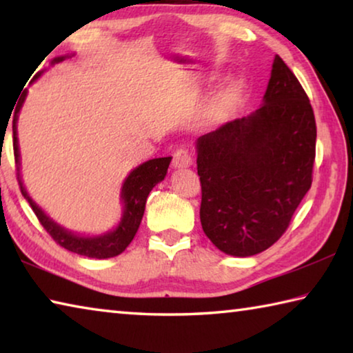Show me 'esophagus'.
Here are the masks:
<instances>
[{
    "label": "esophagus",
    "instance_id": "esophagus-1",
    "mask_svg": "<svg viewBox=\"0 0 353 353\" xmlns=\"http://www.w3.org/2000/svg\"><path fill=\"white\" fill-rule=\"evenodd\" d=\"M191 154L188 149H177V151L174 152V155H172V166L174 168H188V166L191 165Z\"/></svg>",
    "mask_w": 353,
    "mask_h": 353
}]
</instances>
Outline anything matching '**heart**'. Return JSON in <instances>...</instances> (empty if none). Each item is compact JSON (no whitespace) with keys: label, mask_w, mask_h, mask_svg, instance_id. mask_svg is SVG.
I'll list each match as a JSON object with an SVG mask.
<instances>
[{"label":"heart","mask_w":353,"mask_h":353,"mask_svg":"<svg viewBox=\"0 0 353 353\" xmlns=\"http://www.w3.org/2000/svg\"><path fill=\"white\" fill-rule=\"evenodd\" d=\"M238 97H240V85L238 83L227 85L216 98V105L214 107H216L218 115H224V113L229 112L235 105Z\"/></svg>","instance_id":"b5f03b06"}]
</instances>
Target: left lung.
I'll return each mask as SVG.
<instances>
[{
	"label": "left lung",
	"mask_w": 353,
	"mask_h": 353,
	"mask_svg": "<svg viewBox=\"0 0 353 353\" xmlns=\"http://www.w3.org/2000/svg\"><path fill=\"white\" fill-rule=\"evenodd\" d=\"M201 224L224 254L271 248L312 187L316 121L301 82L276 56L260 109L196 141Z\"/></svg>",
	"instance_id": "8db88e82"
}]
</instances>
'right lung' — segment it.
<instances>
[{"mask_svg": "<svg viewBox=\"0 0 353 353\" xmlns=\"http://www.w3.org/2000/svg\"><path fill=\"white\" fill-rule=\"evenodd\" d=\"M65 56L56 57L51 63H59L62 62ZM40 73L35 74L34 81L40 77ZM26 98V90L23 92L21 98L17 104L15 109V117H14V124H12V130H14V157H15V166H17V181L20 183L21 194L25 196V199L29 202V205L32 207L35 216L40 221V224L43 225V229L51 235L52 240H54L59 246L65 248L71 252L79 254L83 256H90V259H110V256L119 255L126 249L130 241L134 240V236L139 230L143 213H145V205L148 194L151 193V190L162 182L166 171H168V166L171 162V157H160V159H152L148 160L139 168L130 171L126 181L123 183L121 188V199L124 204V212L123 218L119 221V224L115 230L107 232L104 235L99 236H81L74 235L73 232L65 230L63 227L56 224L51 218H48L45 212L35 204V202L29 198L28 191L23 187L21 177H20V152H19V140H17V119H19V112L21 109L23 103H25Z\"/></svg>", "mask_w": 353, "mask_h": 353, "instance_id": "1", "label": "right lung"}]
</instances>
